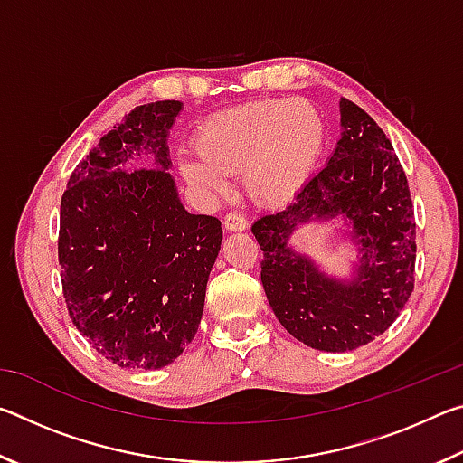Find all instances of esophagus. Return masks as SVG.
<instances>
[{
  "instance_id": "1",
  "label": "esophagus",
  "mask_w": 463,
  "mask_h": 463,
  "mask_svg": "<svg viewBox=\"0 0 463 463\" xmlns=\"http://www.w3.org/2000/svg\"><path fill=\"white\" fill-rule=\"evenodd\" d=\"M224 229L226 231H234V232H239V231H245L247 226H249V221L242 214H239V213H229L224 216Z\"/></svg>"
}]
</instances>
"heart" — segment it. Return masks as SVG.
<instances>
[{
    "label": "heart",
    "mask_w": 463,
    "mask_h": 463,
    "mask_svg": "<svg viewBox=\"0 0 463 463\" xmlns=\"http://www.w3.org/2000/svg\"><path fill=\"white\" fill-rule=\"evenodd\" d=\"M325 146V124L302 99L253 101L202 124L194 156L177 163L185 184L200 192H224L226 175L245 174L250 198L281 206L308 184Z\"/></svg>",
    "instance_id": "1"
}]
</instances>
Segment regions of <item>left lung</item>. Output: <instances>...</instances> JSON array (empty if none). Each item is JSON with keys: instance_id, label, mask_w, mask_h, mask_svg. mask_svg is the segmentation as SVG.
Masks as SVG:
<instances>
[{"instance_id": "1", "label": "left lung", "mask_w": 463, "mask_h": 463, "mask_svg": "<svg viewBox=\"0 0 463 463\" xmlns=\"http://www.w3.org/2000/svg\"><path fill=\"white\" fill-rule=\"evenodd\" d=\"M341 138L326 165L286 208L253 231L273 315L298 341L343 354L373 341L401 315L414 288V213L409 182L383 130L341 98ZM341 215L358 245L349 280L328 277L288 239L298 225Z\"/></svg>"}]
</instances>
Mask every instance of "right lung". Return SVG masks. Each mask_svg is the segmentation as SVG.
Instances as JSON below:
<instances>
[{"mask_svg": "<svg viewBox=\"0 0 463 463\" xmlns=\"http://www.w3.org/2000/svg\"><path fill=\"white\" fill-rule=\"evenodd\" d=\"M184 104L137 106L99 138L61 200L69 317L108 362L159 370L198 331L221 221L190 214L171 177L169 130Z\"/></svg>", "mask_w": 463, "mask_h": 463, "instance_id": "obj_1", "label": "right lung"}]
</instances>
